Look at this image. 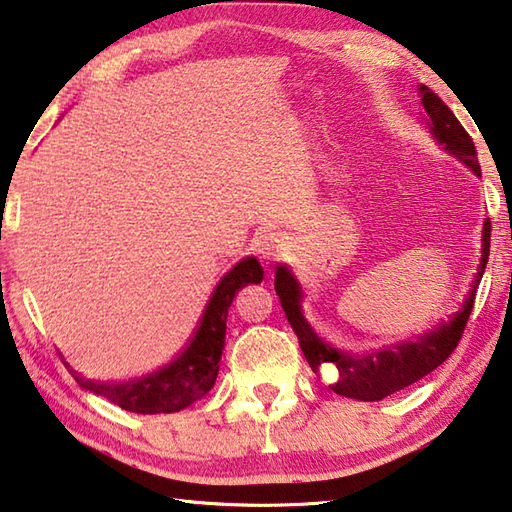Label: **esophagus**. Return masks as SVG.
<instances>
[{"label": "esophagus", "mask_w": 512, "mask_h": 512, "mask_svg": "<svg viewBox=\"0 0 512 512\" xmlns=\"http://www.w3.org/2000/svg\"><path fill=\"white\" fill-rule=\"evenodd\" d=\"M286 250V239L280 235H262L257 239V253L262 255L268 262H275V259H280Z\"/></svg>", "instance_id": "esophagus-1"}]
</instances>
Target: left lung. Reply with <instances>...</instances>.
<instances>
[{"mask_svg":"<svg viewBox=\"0 0 512 512\" xmlns=\"http://www.w3.org/2000/svg\"><path fill=\"white\" fill-rule=\"evenodd\" d=\"M421 94V105L430 120V132L439 141L445 150L457 156L461 163H466L472 172L481 176V167L477 161V150L472 143L470 134L463 129V125L452 114L450 107L434 94L430 87H418ZM483 246H481V264L479 273L475 277L470 293L463 302L461 311L452 315L448 322H441L439 327L423 333L416 340L398 342L392 347H383L371 353H349L331 347L324 342L318 333L311 329L302 315V288L300 282L295 280L293 273L286 266H277L275 271V291L280 295L282 309L291 324L297 340H300V349L304 353L306 362H309L313 371H320L322 365H331L338 369V380L331 385V389L340 396L358 398V401H383L385 396L401 392V389L410 387L416 380L430 374L439 365H443L445 358L457 349L459 340L466 329L472 306H475L477 286L486 271L488 264V250H490V221L483 224Z\"/></svg>","mask_w":512,"mask_h":512,"instance_id":"1","label":"left lung"}]
</instances>
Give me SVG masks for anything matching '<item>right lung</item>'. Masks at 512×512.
<instances>
[{
  "mask_svg": "<svg viewBox=\"0 0 512 512\" xmlns=\"http://www.w3.org/2000/svg\"><path fill=\"white\" fill-rule=\"evenodd\" d=\"M264 277L262 264L255 257H246L224 275L212 293L203 311V318L190 345L170 365L152 371V374L127 380V383H98L78 371L71 376L82 389H89L109 403L136 414H170L206 396L215 385L219 374L221 351L226 345V320L232 297L241 286L259 284Z\"/></svg>",
  "mask_w": 512,
  "mask_h": 512,
  "instance_id": "1",
  "label": "right lung"
}]
</instances>
